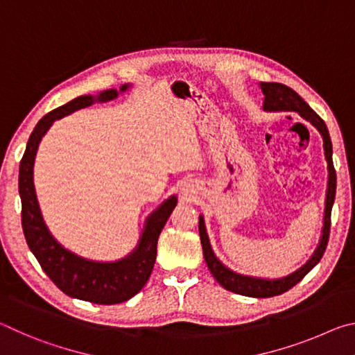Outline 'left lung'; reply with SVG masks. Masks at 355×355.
<instances>
[{
    "instance_id": "8db88e82",
    "label": "left lung",
    "mask_w": 355,
    "mask_h": 355,
    "mask_svg": "<svg viewBox=\"0 0 355 355\" xmlns=\"http://www.w3.org/2000/svg\"><path fill=\"white\" fill-rule=\"evenodd\" d=\"M260 89L264 95L263 101V111L266 112H297L304 120H307L313 127L320 131L322 137V147H324V156L327 161V191H326V205H324V219H322V230L321 238L318 243L313 255L309 258V261L300 266L297 271L285 275L280 279H261V277H252V275H244L232 271L227 268L218 257H216L214 250L209 243L205 219L203 214L199 216V235L200 243L203 249V258H205L207 266L213 277L218 280V284L225 288V290L241 294V296L248 297H272L279 296V294L285 293L297 285L305 275H307L311 269H313L324 255V250L327 248L329 241V232H330V213H332L334 200H335V189H336V173L334 169L332 161V142H330L329 130L324 123V120L318 116V114L311 110L307 101L300 98V95L293 91L291 87L285 86L280 83H260Z\"/></svg>"
}]
</instances>
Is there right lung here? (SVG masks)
<instances>
[{
	"label": "right lung",
	"mask_w": 355,
	"mask_h": 355,
	"mask_svg": "<svg viewBox=\"0 0 355 355\" xmlns=\"http://www.w3.org/2000/svg\"><path fill=\"white\" fill-rule=\"evenodd\" d=\"M131 84L120 89H107L97 95H81L69 103L56 107L39 120L29 136L19 172V192L21 199V225L29 249L37 258L45 274L67 296L87 300L92 304H120L139 293L152 274L156 260V244L172 209L177 196H171L150 213L144 224L136 248L127 257L116 261H95L65 249L51 235L42 216L34 188V161L42 137L55 120L62 119L81 107L105 103L127 92Z\"/></svg>",
	"instance_id": "1"
}]
</instances>
